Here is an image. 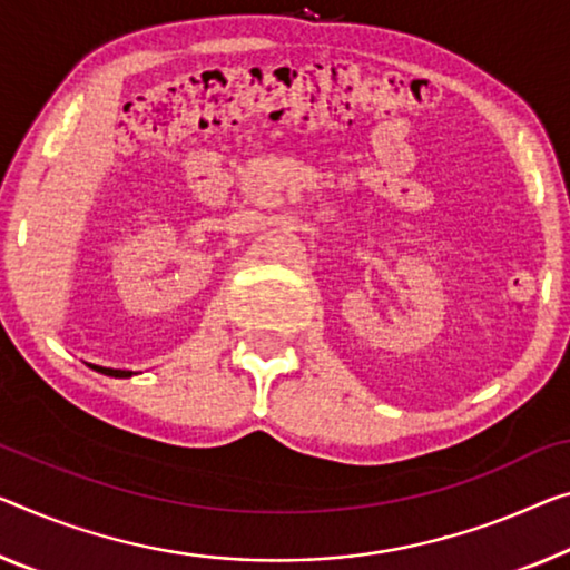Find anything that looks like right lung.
I'll return each mask as SVG.
<instances>
[{"mask_svg": "<svg viewBox=\"0 0 570 570\" xmlns=\"http://www.w3.org/2000/svg\"><path fill=\"white\" fill-rule=\"evenodd\" d=\"M94 372H99V374H107V376H114V380H129V376H132L135 372H129V370H109V366H96V364H89Z\"/></svg>", "mask_w": 570, "mask_h": 570, "instance_id": "obj_1", "label": "right lung"}]
</instances>
